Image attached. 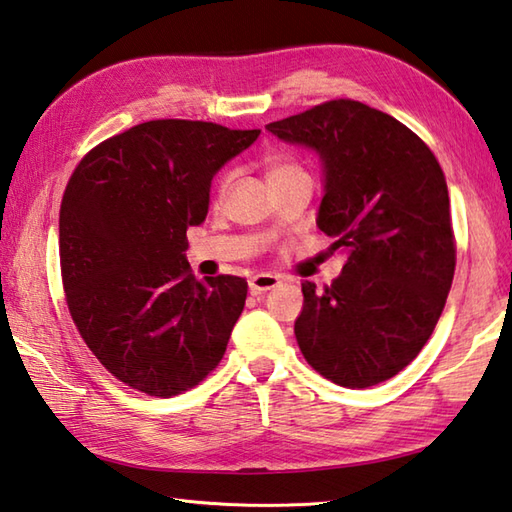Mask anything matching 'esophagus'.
<instances>
[{"instance_id": "obj_1", "label": "esophagus", "mask_w": 512, "mask_h": 512, "mask_svg": "<svg viewBox=\"0 0 512 512\" xmlns=\"http://www.w3.org/2000/svg\"><path fill=\"white\" fill-rule=\"evenodd\" d=\"M277 284H280V280H277L275 275H266V273H262V275L250 277L248 288H250V293L257 295V293H266V291H271V288H275Z\"/></svg>"}]
</instances>
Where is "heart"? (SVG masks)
<instances>
[{
  "mask_svg": "<svg viewBox=\"0 0 512 512\" xmlns=\"http://www.w3.org/2000/svg\"><path fill=\"white\" fill-rule=\"evenodd\" d=\"M264 170H266L268 183L288 179V176L306 174V170H304L300 161H295L293 156L280 154V152H271V154L264 156ZM230 181H232V174H230L228 170L219 174L217 185H215V194H217V197H224V194H226L228 188H230Z\"/></svg>",
  "mask_w": 512,
  "mask_h": 512,
  "instance_id": "b5f03b06",
  "label": "heart"
}]
</instances>
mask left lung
<instances>
[{"instance_id":"obj_1","label":"left lung","mask_w":512,"mask_h":512,"mask_svg":"<svg viewBox=\"0 0 512 512\" xmlns=\"http://www.w3.org/2000/svg\"><path fill=\"white\" fill-rule=\"evenodd\" d=\"M324 163L318 226L347 262L315 293L304 282L295 338L331 383L365 389L396 376L430 340L448 300L457 241L439 161L410 127L338 98L266 125Z\"/></svg>"}]
</instances>
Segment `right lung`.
I'll list each match as a JSON object with an SVG mask.
<instances>
[{"label": "right lung", "instance_id": "obj_1", "mask_svg": "<svg viewBox=\"0 0 512 512\" xmlns=\"http://www.w3.org/2000/svg\"><path fill=\"white\" fill-rule=\"evenodd\" d=\"M259 129L161 118L98 143L60 206V271L82 340L120 383L170 398L224 358L244 277L197 280L185 230L208 215L212 176Z\"/></svg>", "mask_w": 512, "mask_h": 512}]
</instances>
